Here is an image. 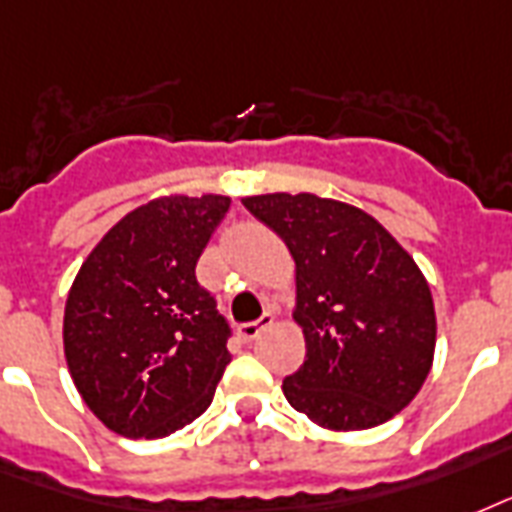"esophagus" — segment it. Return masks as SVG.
<instances>
[{"label":"esophagus","mask_w":512,"mask_h":512,"mask_svg":"<svg viewBox=\"0 0 512 512\" xmlns=\"http://www.w3.org/2000/svg\"><path fill=\"white\" fill-rule=\"evenodd\" d=\"M272 320L275 318H272L269 312H264L259 320H253V323H243V326L237 328V336H240L243 342H253V339H256V336H259L264 328L272 326Z\"/></svg>","instance_id":"esophagus-1"}]
</instances>
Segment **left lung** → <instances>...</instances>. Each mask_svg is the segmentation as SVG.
I'll list each match as a JSON object with an SVG mask.
<instances>
[{
  "label": "left lung",
  "mask_w": 512,
  "mask_h": 512,
  "mask_svg": "<svg viewBox=\"0 0 512 512\" xmlns=\"http://www.w3.org/2000/svg\"><path fill=\"white\" fill-rule=\"evenodd\" d=\"M243 205L296 264L293 320L307 358L283 379L288 403L334 433L384 425L433 368L435 304L417 261L350 202L272 192Z\"/></svg>",
  "instance_id": "left-lung-1"
}]
</instances>
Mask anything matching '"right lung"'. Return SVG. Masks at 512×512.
<instances>
[{"label": "right lung", "instance_id": "1", "mask_svg": "<svg viewBox=\"0 0 512 512\" xmlns=\"http://www.w3.org/2000/svg\"><path fill=\"white\" fill-rule=\"evenodd\" d=\"M229 202H144L82 261L63 310V352L77 392L112 433L165 438L211 406L232 360L229 326L194 267Z\"/></svg>", "mask_w": 512, "mask_h": 512}]
</instances>
